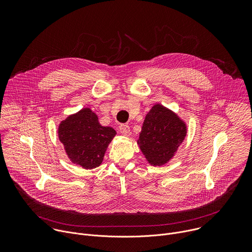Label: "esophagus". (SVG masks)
Wrapping results in <instances>:
<instances>
[{
    "label": "esophagus",
    "instance_id": "obj_1",
    "mask_svg": "<svg viewBox=\"0 0 252 252\" xmlns=\"http://www.w3.org/2000/svg\"><path fill=\"white\" fill-rule=\"evenodd\" d=\"M120 131L122 134L127 136L130 134V129H129V126L127 125H121L120 126Z\"/></svg>",
    "mask_w": 252,
    "mask_h": 252
}]
</instances>
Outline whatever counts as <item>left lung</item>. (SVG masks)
<instances>
[{"instance_id": "left-lung-1", "label": "left lung", "mask_w": 252, "mask_h": 252, "mask_svg": "<svg viewBox=\"0 0 252 252\" xmlns=\"http://www.w3.org/2000/svg\"><path fill=\"white\" fill-rule=\"evenodd\" d=\"M187 135V126L174 113L155 104L146 116L137 145L153 165L166 163Z\"/></svg>"}]
</instances>
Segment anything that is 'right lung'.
<instances>
[{
	"instance_id": "right-lung-1",
	"label": "right lung",
	"mask_w": 252,
	"mask_h": 252,
	"mask_svg": "<svg viewBox=\"0 0 252 252\" xmlns=\"http://www.w3.org/2000/svg\"><path fill=\"white\" fill-rule=\"evenodd\" d=\"M59 138L68 158L86 169L98 166L109 143L116 135L111 126H102L89 107L68 116L59 126Z\"/></svg>"
}]
</instances>
